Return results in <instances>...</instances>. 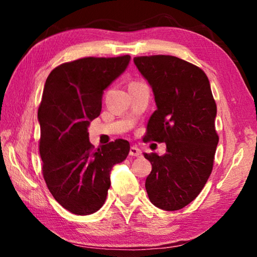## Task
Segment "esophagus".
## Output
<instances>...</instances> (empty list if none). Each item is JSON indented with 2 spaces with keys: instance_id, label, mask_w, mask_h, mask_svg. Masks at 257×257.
Here are the masks:
<instances>
[{
  "instance_id": "esophagus-1",
  "label": "esophagus",
  "mask_w": 257,
  "mask_h": 257,
  "mask_svg": "<svg viewBox=\"0 0 257 257\" xmlns=\"http://www.w3.org/2000/svg\"><path fill=\"white\" fill-rule=\"evenodd\" d=\"M129 155L134 156V158H141L142 156V151L138 149L137 146H132L129 150Z\"/></svg>"
}]
</instances>
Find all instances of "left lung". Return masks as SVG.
I'll list each match as a JSON object with an SVG mask.
<instances>
[{"instance_id": "1", "label": "left lung", "mask_w": 257, "mask_h": 257, "mask_svg": "<svg viewBox=\"0 0 257 257\" xmlns=\"http://www.w3.org/2000/svg\"><path fill=\"white\" fill-rule=\"evenodd\" d=\"M134 62L152 86L158 106L145 142L167 144L164 155L144 154L152 164L147 195L159 208L180 210L205 186L219 143L210 81L201 68L177 56H136Z\"/></svg>"}]
</instances>
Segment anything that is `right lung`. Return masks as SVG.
<instances>
[{"label": "right lung", "mask_w": 257, "mask_h": 257, "mask_svg": "<svg viewBox=\"0 0 257 257\" xmlns=\"http://www.w3.org/2000/svg\"><path fill=\"white\" fill-rule=\"evenodd\" d=\"M129 61L130 55L88 56L60 64L46 79L38 107L42 172L55 201L73 214L88 215L103 206L111 169L129 154L124 139L94 149L87 130L101 113L104 89Z\"/></svg>", "instance_id": "right-lung-1"}]
</instances>
